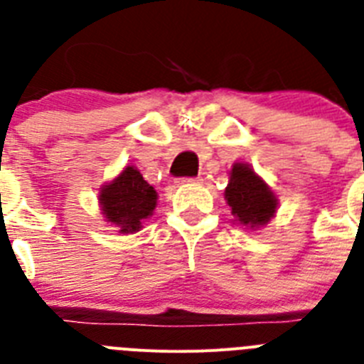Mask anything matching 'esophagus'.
Returning a JSON list of instances; mask_svg holds the SVG:
<instances>
[{
  "label": "esophagus",
  "mask_w": 364,
  "mask_h": 364,
  "mask_svg": "<svg viewBox=\"0 0 364 364\" xmlns=\"http://www.w3.org/2000/svg\"><path fill=\"white\" fill-rule=\"evenodd\" d=\"M179 183H201L200 178H191V179H179Z\"/></svg>",
  "instance_id": "obj_1"
}]
</instances>
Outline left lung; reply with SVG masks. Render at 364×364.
<instances>
[{
	"label": "left lung",
	"mask_w": 364,
	"mask_h": 364,
	"mask_svg": "<svg viewBox=\"0 0 364 364\" xmlns=\"http://www.w3.org/2000/svg\"><path fill=\"white\" fill-rule=\"evenodd\" d=\"M225 200L240 225L258 229L269 223L278 207L277 196L249 164L236 163L230 170Z\"/></svg>",
	"instance_id": "1"
}]
</instances>
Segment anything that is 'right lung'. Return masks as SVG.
<instances>
[{
    "instance_id": "right-lung-1",
    "label": "right lung",
    "mask_w": 364,
    "mask_h": 364,
    "mask_svg": "<svg viewBox=\"0 0 364 364\" xmlns=\"http://www.w3.org/2000/svg\"><path fill=\"white\" fill-rule=\"evenodd\" d=\"M99 203L109 223L119 232H137L143 220L151 216L157 205V192L148 185L135 166H126L112 183L100 188Z\"/></svg>"
}]
</instances>
